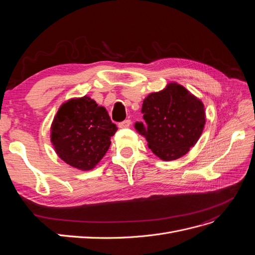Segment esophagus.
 Returning <instances> with one entry per match:
<instances>
[{
	"label": "esophagus",
	"instance_id": "esophagus-1",
	"mask_svg": "<svg viewBox=\"0 0 255 255\" xmlns=\"http://www.w3.org/2000/svg\"><path fill=\"white\" fill-rule=\"evenodd\" d=\"M130 126V120L129 119H126V120H123L122 122H120L119 125H118V127L120 128H128Z\"/></svg>",
	"mask_w": 255,
	"mask_h": 255
}]
</instances>
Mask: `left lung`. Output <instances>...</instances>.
I'll use <instances>...</instances> for the list:
<instances>
[{"label":"left lung","instance_id":"8db88e82","mask_svg":"<svg viewBox=\"0 0 255 255\" xmlns=\"http://www.w3.org/2000/svg\"><path fill=\"white\" fill-rule=\"evenodd\" d=\"M141 113L145 123L135 122L152 152L164 160L185 155L202 134L205 113L202 102L175 83L143 100Z\"/></svg>","mask_w":255,"mask_h":255}]
</instances>
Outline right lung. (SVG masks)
<instances>
[{
	"label": "right lung",
	"mask_w": 255,
	"mask_h": 255,
	"mask_svg": "<svg viewBox=\"0 0 255 255\" xmlns=\"http://www.w3.org/2000/svg\"><path fill=\"white\" fill-rule=\"evenodd\" d=\"M51 129L58 156L72 167L90 170L105 155L118 128L103 106L84 97L61 105Z\"/></svg>",
	"instance_id": "add662e5"
}]
</instances>
